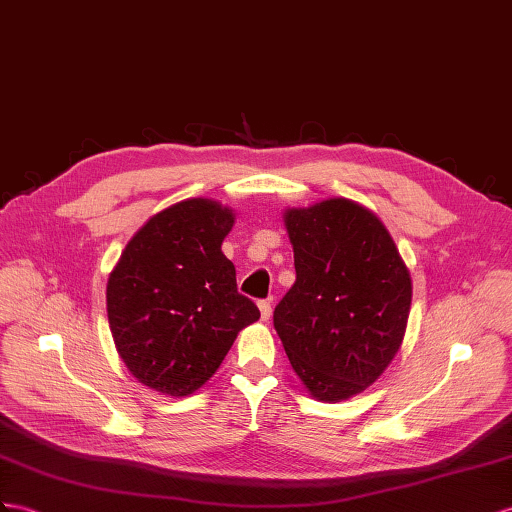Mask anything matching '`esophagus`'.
<instances>
[{
    "label": "esophagus",
    "mask_w": 512,
    "mask_h": 512,
    "mask_svg": "<svg viewBox=\"0 0 512 512\" xmlns=\"http://www.w3.org/2000/svg\"><path fill=\"white\" fill-rule=\"evenodd\" d=\"M257 307H259V313H261V320L268 322V320H270V316H272V305H270V300H259Z\"/></svg>",
    "instance_id": "obj_1"
}]
</instances>
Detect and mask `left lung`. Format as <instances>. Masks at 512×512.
I'll use <instances>...</instances> for the list:
<instances>
[{
    "label": "left lung",
    "mask_w": 512,
    "mask_h": 512,
    "mask_svg": "<svg viewBox=\"0 0 512 512\" xmlns=\"http://www.w3.org/2000/svg\"><path fill=\"white\" fill-rule=\"evenodd\" d=\"M283 222L296 283L274 309V329L309 396L348 400L398 355L411 272L383 220L350 199L285 209Z\"/></svg>",
    "instance_id": "1"
}]
</instances>
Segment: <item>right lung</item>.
I'll use <instances>...</instances> for the list:
<instances>
[{
    "mask_svg": "<svg viewBox=\"0 0 512 512\" xmlns=\"http://www.w3.org/2000/svg\"><path fill=\"white\" fill-rule=\"evenodd\" d=\"M233 222V209L218 201H179L144 222L112 268V339L144 387L190 396L216 374L244 326L259 320L220 251Z\"/></svg>",
    "mask_w": 512,
    "mask_h": 512,
    "instance_id": "add662e5",
    "label": "right lung"
}]
</instances>
